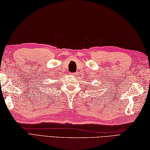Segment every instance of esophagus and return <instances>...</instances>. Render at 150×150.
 <instances>
[{"mask_svg": "<svg viewBox=\"0 0 150 150\" xmlns=\"http://www.w3.org/2000/svg\"><path fill=\"white\" fill-rule=\"evenodd\" d=\"M70 74H71L72 76H75L76 75V74H74V73H70Z\"/></svg>", "mask_w": 150, "mask_h": 150, "instance_id": "obj_1", "label": "esophagus"}]
</instances>
